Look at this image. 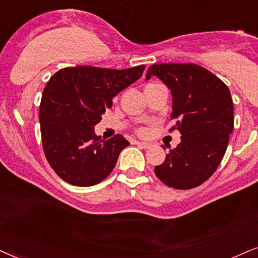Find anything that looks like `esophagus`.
I'll return each mask as SVG.
<instances>
[{"instance_id":"obj_1","label":"esophagus","mask_w":258,"mask_h":258,"mask_svg":"<svg viewBox=\"0 0 258 258\" xmlns=\"http://www.w3.org/2000/svg\"><path fill=\"white\" fill-rule=\"evenodd\" d=\"M137 145H138L139 148H142V149H149L150 146H151L150 143H145V142H137Z\"/></svg>"}]
</instances>
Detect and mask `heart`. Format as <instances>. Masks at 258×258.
<instances>
[{
  "label": "heart",
  "mask_w": 258,
  "mask_h": 258,
  "mask_svg": "<svg viewBox=\"0 0 258 258\" xmlns=\"http://www.w3.org/2000/svg\"><path fill=\"white\" fill-rule=\"evenodd\" d=\"M139 133H144V130H139Z\"/></svg>",
  "instance_id": "1"
}]
</instances>
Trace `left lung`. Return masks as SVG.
Listing matches in <instances>:
<instances>
[{"mask_svg": "<svg viewBox=\"0 0 258 258\" xmlns=\"http://www.w3.org/2000/svg\"><path fill=\"white\" fill-rule=\"evenodd\" d=\"M157 76L172 95L171 118L181 143L155 167L163 183L191 189L207 181L219 167L233 131V102L220 78L197 64H153L146 80Z\"/></svg>", "mask_w": 258, "mask_h": 258, "instance_id": "1", "label": "left lung"}]
</instances>
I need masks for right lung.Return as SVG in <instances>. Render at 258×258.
I'll return each mask as SVG.
<instances>
[{
  "mask_svg": "<svg viewBox=\"0 0 258 258\" xmlns=\"http://www.w3.org/2000/svg\"><path fill=\"white\" fill-rule=\"evenodd\" d=\"M145 65L123 70L80 65L50 78L39 120L45 157L61 180L90 187L112 172L130 143L121 135L101 140L94 126L112 107L113 97L142 77Z\"/></svg>",
  "mask_w": 258,
  "mask_h": 258,
  "instance_id": "right-lung-1",
  "label": "right lung"
}]
</instances>
